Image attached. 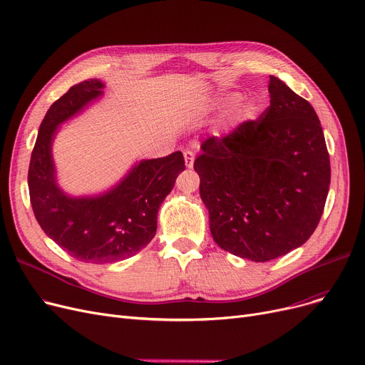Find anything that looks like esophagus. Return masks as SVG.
Here are the masks:
<instances>
[{"label": "esophagus", "instance_id": "1", "mask_svg": "<svg viewBox=\"0 0 365 365\" xmlns=\"http://www.w3.org/2000/svg\"><path fill=\"white\" fill-rule=\"evenodd\" d=\"M184 160H185V166L192 168L195 163V151L192 150H185L184 151Z\"/></svg>", "mask_w": 365, "mask_h": 365}]
</instances>
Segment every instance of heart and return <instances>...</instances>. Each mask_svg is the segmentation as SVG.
I'll return each mask as SVG.
<instances>
[{"mask_svg": "<svg viewBox=\"0 0 365 365\" xmlns=\"http://www.w3.org/2000/svg\"><path fill=\"white\" fill-rule=\"evenodd\" d=\"M237 98H238L237 94H232V96L227 97V101H235ZM255 112H256V108H255L253 103H250V101H245V103H242L238 109V115H240V118H242V120L252 118Z\"/></svg>", "mask_w": 365, "mask_h": 365, "instance_id": "1", "label": "heart"}]
</instances>
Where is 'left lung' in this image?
<instances>
[{
	"label": "left lung",
	"instance_id": "1",
	"mask_svg": "<svg viewBox=\"0 0 365 365\" xmlns=\"http://www.w3.org/2000/svg\"><path fill=\"white\" fill-rule=\"evenodd\" d=\"M271 103L226 136L202 142L195 160L200 197L220 249L255 262L307 241L329 190V154L307 100L269 76Z\"/></svg>",
	"mask_w": 365,
	"mask_h": 365
}]
</instances>
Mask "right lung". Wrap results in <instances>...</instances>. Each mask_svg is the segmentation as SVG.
Instances as JSON below:
<instances>
[{
  "label": "right lung",
  "instance_id": "1",
  "mask_svg": "<svg viewBox=\"0 0 365 365\" xmlns=\"http://www.w3.org/2000/svg\"><path fill=\"white\" fill-rule=\"evenodd\" d=\"M103 83L88 79L73 85L43 118L28 169L34 215L43 232L82 262L108 264L136 255L155 235L157 212L185 169L181 151L143 160L109 193L73 199L55 184L51 145L58 124L101 96Z\"/></svg>",
  "mask_w": 365,
  "mask_h": 365
}]
</instances>
